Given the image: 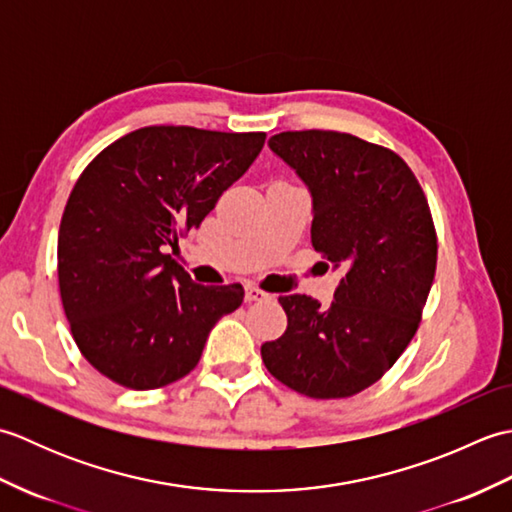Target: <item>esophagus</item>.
<instances>
[{
	"mask_svg": "<svg viewBox=\"0 0 512 512\" xmlns=\"http://www.w3.org/2000/svg\"><path fill=\"white\" fill-rule=\"evenodd\" d=\"M268 297V292H264L262 288H257L253 284H246V301H262Z\"/></svg>",
	"mask_w": 512,
	"mask_h": 512,
	"instance_id": "1",
	"label": "esophagus"
}]
</instances>
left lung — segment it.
<instances>
[{
	"label": "left lung",
	"mask_w": 512,
	"mask_h": 512,
	"mask_svg": "<svg viewBox=\"0 0 512 512\" xmlns=\"http://www.w3.org/2000/svg\"><path fill=\"white\" fill-rule=\"evenodd\" d=\"M268 147L308 187L312 246L341 281L328 308L279 297L288 328L262 345L264 365L303 396H354L418 330L438 259L427 198L405 160L352 134L281 132Z\"/></svg>",
	"instance_id": "obj_1"
}]
</instances>
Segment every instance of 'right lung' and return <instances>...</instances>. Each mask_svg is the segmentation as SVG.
I'll list each match as a JSON object with an SVG mask.
<instances>
[{
	"label": "right lung",
	"instance_id": "1",
	"mask_svg": "<svg viewBox=\"0 0 512 512\" xmlns=\"http://www.w3.org/2000/svg\"><path fill=\"white\" fill-rule=\"evenodd\" d=\"M266 134L143 127L81 173L59 228L65 317L94 369L129 389H156L198 365L213 325L244 288L202 286L169 248L253 165Z\"/></svg>",
	"mask_w": 512,
	"mask_h": 512
}]
</instances>
